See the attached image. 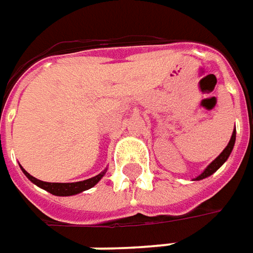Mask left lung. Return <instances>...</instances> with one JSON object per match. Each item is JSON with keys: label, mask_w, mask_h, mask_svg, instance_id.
<instances>
[{"label": "left lung", "mask_w": 253, "mask_h": 253, "mask_svg": "<svg viewBox=\"0 0 253 253\" xmlns=\"http://www.w3.org/2000/svg\"><path fill=\"white\" fill-rule=\"evenodd\" d=\"M234 142H235V128H234V131H233V135H231V138H230V141H228V144H227V147L224 148V151L221 152L220 155L217 156L214 161H213L208 168L205 169V171L201 174V176H198L195 180H202V178H205V177L208 176H211V174H213L216 170L219 169L220 168L221 165L223 163L226 162L227 161V158L230 156V154H231V151H233V147H234Z\"/></svg>", "instance_id": "8db88e82"}]
</instances>
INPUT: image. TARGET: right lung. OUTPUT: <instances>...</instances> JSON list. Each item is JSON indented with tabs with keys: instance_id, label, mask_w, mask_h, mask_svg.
Returning <instances> with one entry per match:
<instances>
[{
	"instance_id": "right-lung-1",
	"label": "right lung",
	"mask_w": 253,
	"mask_h": 253,
	"mask_svg": "<svg viewBox=\"0 0 253 253\" xmlns=\"http://www.w3.org/2000/svg\"><path fill=\"white\" fill-rule=\"evenodd\" d=\"M23 170V173L26 174V177L34 183L36 185H39L41 188H44L45 191L51 192V194H54V195H59V197H69V195H75V194H79V192L85 191V190H88L91 187H94V185L97 184L98 181L102 178L105 171H102L101 174H98L95 177H91L88 180H84V181H77V183H45V181H41V180H37L36 177L30 176L25 169Z\"/></svg>"
}]
</instances>
